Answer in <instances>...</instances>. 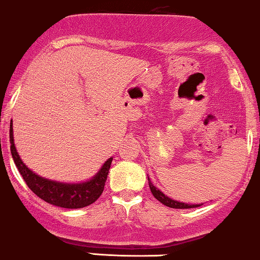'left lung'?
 <instances>
[{
	"label": "left lung",
	"instance_id": "1",
	"mask_svg": "<svg viewBox=\"0 0 260 260\" xmlns=\"http://www.w3.org/2000/svg\"><path fill=\"white\" fill-rule=\"evenodd\" d=\"M148 185H149V188H151V192L152 194L157 198L158 201H159L160 203H163L164 206L167 207H170V208H175V209H188V208H197V207L202 206V204H188V203H184V202H178V201H174L172 198H169L166 194L163 193V192L158 190L155 186L152 184L151 180L148 178Z\"/></svg>",
	"mask_w": 260,
	"mask_h": 260
}]
</instances>
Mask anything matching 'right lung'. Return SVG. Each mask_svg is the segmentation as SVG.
<instances>
[{
	"label": "right lung",
	"mask_w": 260,
	"mask_h": 260,
	"mask_svg": "<svg viewBox=\"0 0 260 260\" xmlns=\"http://www.w3.org/2000/svg\"><path fill=\"white\" fill-rule=\"evenodd\" d=\"M9 141H11V153L15 167L19 170L27 187L45 202L68 209L84 208V207L96 202L105 190L107 176H108L113 158L106 160L99 173L88 181L79 182V184H64V182L41 178L23 163L14 146L13 123L12 121L11 127H9Z\"/></svg>",
	"instance_id": "obj_1"
}]
</instances>
